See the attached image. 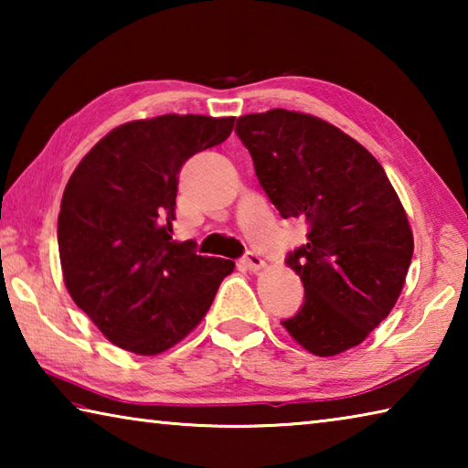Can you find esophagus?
<instances>
[{
  "label": "esophagus",
  "instance_id": "obj_1",
  "mask_svg": "<svg viewBox=\"0 0 468 468\" xmlns=\"http://www.w3.org/2000/svg\"><path fill=\"white\" fill-rule=\"evenodd\" d=\"M243 264H245V268H250V271H260V268H264V260L260 258V253H256V251H248L243 256Z\"/></svg>",
  "mask_w": 468,
  "mask_h": 468
}]
</instances>
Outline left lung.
I'll return each mask as SVG.
<instances>
[{
	"mask_svg": "<svg viewBox=\"0 0 468 468\" xmlns=\"http://www.w3.org/2000/svg\"><path fill=\"white\" fill-rule=\"evenodd\" d=\"M235 133L281 217L307 225V241L287 256L305 299L282 326L318 357L357 346L390 314L413 258V233L382 165L297 111L243 115Z\"/></svg>",
	"mask_w": 468,
	"mask_h": 468,
	"instance_id": "8db88e82",
	"label": "left lung"
}]
</instances>
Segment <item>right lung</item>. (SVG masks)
<instances>
[{"label": "right lung", "mask_w": 468, "mask_h": 468, "mask_svg": "<svg viewBox=\"0 0 468 468\" xmlns=\"http://www.w3.org/2000/svg\"><path fill=\"white\" fill-rule=\"evenodd\" d=\"M235 117L161 115L123 123L86 154L61 197L63 282L111 343L156 355L208 312L233 260L173 239L179 171L225 142Z\"/></svg>", "instance_id": "add662e5"}]
</instances>
